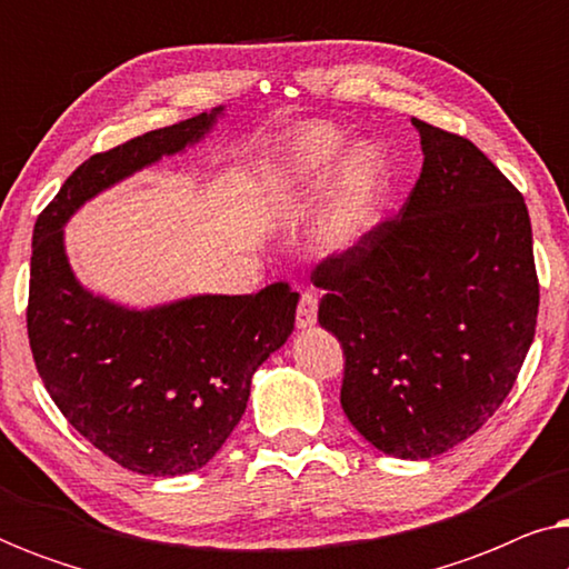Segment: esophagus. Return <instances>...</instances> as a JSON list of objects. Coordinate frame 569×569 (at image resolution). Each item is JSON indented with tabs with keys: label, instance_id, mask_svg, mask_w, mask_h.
<instances>
[{
	"label": "esophagus",
	"instance_id": "1",
	"mask_svg": "<svg viewBox=\"0 0 569 569\" xmlns=\"http://www.w3.org/2000/svg\"><path fill=\"white\" fill-rule=\"evenodd\" d=\"M316 318H318V298L313 292H302L295 323H298V329H308V326L316 323Z\"/></svg>",
	"mask_w": 569,
	"mask_h": 569
}]
</instances>
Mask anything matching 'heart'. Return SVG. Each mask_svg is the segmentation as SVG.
I'll return each instance as SVG.
<instances>
[{"label": "heart", "mask_w": 569, "mask_h": 569, "mask_svg": "<svg viewBox=\"0 0 569 569\" xmlns=\"http://www.w3.org/2000/svg\"><path fill=\"white\" fill-rule=\"evenodd\" d=\"M345 137L331 127H310L292 139L263 170V183L271 199L282 207H300L316 199L337 170ZM383 176L376 154L360 150L347 162L341 181L333 189L329 207L318 224V246L339 253L355 248L376 224Z\"/></svg>", "instance_id": "b5f03b06"}]
</instances>
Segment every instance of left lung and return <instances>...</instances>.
<instances>
[{
  "mask_svg": "<svg viewBox=\"0 0 569 569\" xmlns=\"http://www.w3.org/2000/svg\"><path fill=\"white\" fill-rule=\"evenodd\" d=\"M419 173L401 212L313 269L341 341V409L396 458L463 442L508 399L533 341L539 277L516 186L466 137L411 119Z\"/></svg>",
  "mask_w": 569,
  "mask_h": 569,
  "instance_id": "left-lung-1",
  "label": "left lung"
}]
</instances>
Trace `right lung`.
<instances>
[{"label":"right lung","instance_id":"right-lung-1","mask_svg":"<svg viewBox=\"0 0 569 569\" xmlns=\"http://www.w3.org/2000/svg\"><path fill=\"white\" fill-rule=\"evenodd\" d=\"M217 113L147 131L92 154L33 228L28 339L36 370L67 422L123 469L197 471L243 417L251 378L295 329L298 292L193 295L131 310L84 290L69 269L64 222L84 201L212 129Z\"/></svg>","mask_w":569,"mask_h":569}]
</instances>
